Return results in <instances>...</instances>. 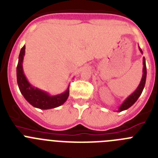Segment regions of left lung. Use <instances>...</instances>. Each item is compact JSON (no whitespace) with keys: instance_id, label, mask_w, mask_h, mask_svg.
<instances>
[{"instance_id":"obj_1","label":"left lung","mask_w":158,"mask_h":158,"mask_svg":"<svg viewBox=\"0 0 158 158\" xmlns=\"http://www.w3.org/2000/svg\"><path fill=\"white\" fill-rule=\"evenodd\" d=\"M139 51H140V52L142 54V51L140 47H139ZM142 72H143V74H142V80H141L139 85L138 86L136 90H135L132 94L130 95L123 102V104L118 107V109L117 111H124V110H127L128 109L129 107H131V106L133 105L135 102L137 101V100L139 99V97L141 96L142 91H143V89H144L145 87V84H146V59H145L144 57H143V69H142Z\"/></svg>"}]
</instances>
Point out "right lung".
<instances>
[{
  "instance_id": "add662e5",
  "label": "right lung",
  "mask_w": 158,
  "mask_h": 158,
  "mask_svg": "<svg viewBox=\"0 0 158 158\" xmlns=\"http://www.w3.org/2000/svg\"><path fill=\"white\" fill-rule=\"evenodd\" d=\"M24 54L25 46H23L19 55V61L16 67V77L19 91L25 100L33 107L43 110L51 109L62 105L69 97V85L64 93L51 96L47 92L43 91L31 85L23 73V61Z\"/></svg>"
}]
</instances>
